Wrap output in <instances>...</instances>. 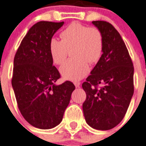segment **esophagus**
<instances>
[{
  "instance_id": "obj_1",
  "label": "esophagus",
  "mask_w": 146,
  "mask_h": 146,
  "mask_svg": "<svg viewBox=\"0 0 146 146\" xmlns=\"http://www.w3.org/2000/svg\"><path fill=\"white\" fill-rule=\"evenodd\" d=\"M74 85H75V86L77 88V87H80V82H74Z\"/></svg>"
}]
</instances>
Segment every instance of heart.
Returning a JSON list of instances; mask_svg holds the SVG:
<instances>
[{
	"label": "heart",
	"mask_w": 146,
	"mask_h": 146,
	"mask_svg": "<svg viewBox=\"0 0 146 146\" xmlns=\"http://www.w3.org/2000/svg\"><path fill=\"white\" fill-rule=\"evenodd\" d=\"M61 40L51 38L49 50L53 62L63 64L71 51L73 59L65 62L60 68L64 79L77 81L88 74L89 64H96L102 57L104 49V37L97 27H89L79 23L69 25L61 33Z\"/></svg>",
	"instance_id": "heart-1"
}]
</instances>
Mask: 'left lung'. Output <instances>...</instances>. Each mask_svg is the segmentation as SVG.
<instances>
[{"label":"left lung","mask_w":146,"mask_h":146,"mask_svg":"<svg viewBox=\"0 0 146 146\" xmlns=\"http://www.w3.org/2000/svg\"><path fill=\"white\" fill-rule=\"evenodd\" d=\"M102 31L104 49L82 89L86 99L82 104L88 124L108 130L121 122L134 92V67L127 46L117 29L106 21H93Z\"/></svg>","instance_id":"left-lung-1"}]
</instances>
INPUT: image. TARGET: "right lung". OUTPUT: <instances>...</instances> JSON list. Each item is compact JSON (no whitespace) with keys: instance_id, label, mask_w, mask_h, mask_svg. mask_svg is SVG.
<instances>
[{"instance_id":"right-lung-1","label":"right lung","mask_w":146,"mask_h":146,"mask_svg":"<svg viewBox=\"0 0 146 146\" xmlns=\"http://www.w3.org/2000/svg\"><path fill=\"white\" fill-rule=\"evenodd\" d=\"M64 22H38L33 25L17 49L13 60L12 86L25 120L42 129L62 121L75 86L66 81L57 86L59 71L53 66L49 43Z\"/></svg>"}]
</instances>
